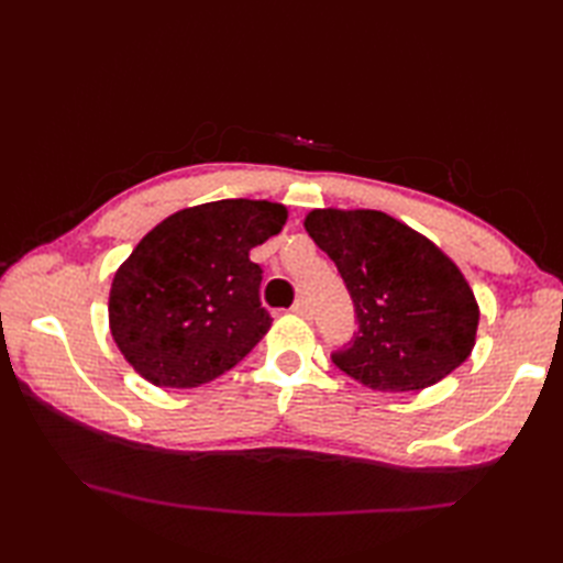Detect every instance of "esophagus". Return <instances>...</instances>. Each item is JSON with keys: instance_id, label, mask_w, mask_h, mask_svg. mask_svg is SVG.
<instances>
[{"instance_id": "34e87169", "label": "esophagus", "mask_w": 563, "mask_h": 563, "mask_svg": "<svg viewBox=\"0 0 563 563\" xmlns=\"http://www.w3.org/2000/svg\"><path fill=\"white\" fill-rule=\"evenodd\" d=\"M290 309H292V312H295L297 317L309 319V307H307V302H305V300H295V305H292Z\"/></svg>"}]
</instances>
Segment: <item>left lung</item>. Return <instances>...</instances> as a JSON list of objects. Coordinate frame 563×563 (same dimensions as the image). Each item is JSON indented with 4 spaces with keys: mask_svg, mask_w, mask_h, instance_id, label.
I'll return each instance as SVG.
<instances>
[{
    "mask_svg": "<svg viewBox=\"0 0 563 563\" xmlns=\"http://www.w3.org/2000/svg\"><path fill=\"white\" fill-rule=\"evenodd\" d=\"M305 230L336 263L357 333L331 355L339 369L377 391L435 385L470 357L479 305L445 251L379 210L319 208Z\"/></svg>",
    "mask_w": 563,
    "mask_h": 563,
    "instance_id": "left-lung-1",
    "label": "left lung"
}]
</instances>
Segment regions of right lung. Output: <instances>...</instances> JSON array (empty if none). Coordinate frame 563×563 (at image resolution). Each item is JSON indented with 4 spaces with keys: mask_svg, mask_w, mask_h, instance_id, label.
Wrapping results in <instances>:
<instances>
[{
    "mask_svg": "<svg viewBox=\"0 0 563 563\" xmlns=\"http://www.w3.org/2000/svg\"><path fill=\"white\" fill-rule=\"evenodd\" d=\"M288 208L230 198L184 208L142 236L109 295L113 341L137 375L190 389L232 369L271 329L249 251L283 230Z\"/></svg>",
    "mask_w": 563,
    "mask_h": 563,
    "instance_id": "add662e5",
    "label": "right lung"
}]
</instances>
